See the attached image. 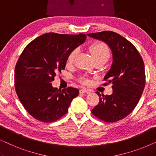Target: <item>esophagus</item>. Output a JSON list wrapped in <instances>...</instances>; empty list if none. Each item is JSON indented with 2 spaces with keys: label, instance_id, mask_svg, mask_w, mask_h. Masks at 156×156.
<instances>
[{
  "label": "esophagus",
  "instance_id": "obj_1",
  "mask_svg": "<svg viewBox=\"0 0 156 156\" xmlns=\"http://www.w3.org/2000/svg\"><path fill=\"white\" fill-rule=\"evenodd\" d=\"M80 93H87V94H89L91 93V91L89 90V89H87L85 88H83V89H81L80 90Z\"/></svg>",
  "mask_w": 156,
  "mask_h": 156
}]
</instances>
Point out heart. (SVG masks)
<instances>
[{
    "instance_id": "b5f03b06",
    "label": "heart",
    "mask_w": 156,
    "mask_h": 156,
    "mask_svg": "<svg viewBox=\"0 0 156 156\" xmlns=\"http://www.w3.org/2000/svg\"><path fill=\"white\" fill-rule=\"evenodd\" d=\"M90 52L92 54L95 61L97 60H105L107 61L110 57V50L108 47L105 43L103 42H95L93 43L89 48ZM79 53V49H74L71 52L69 53V56L67 57V65H73L75 61L76 57ZM79 82L83 84H89V80L86 76H82L79 79Z\"/></svg>"
}]
</instances>
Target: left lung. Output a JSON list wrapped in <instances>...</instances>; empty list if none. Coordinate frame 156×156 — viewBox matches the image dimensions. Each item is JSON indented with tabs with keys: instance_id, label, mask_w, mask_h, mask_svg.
<instances>
[{
	"instance_id": "obj_1",
	"label": "left lung",
	"mask_w": 156,
	"mask_h": 156,
	"mask_svg": "<svg viewBox=\"0 0 156 156\" xmlns=\"http://www.w3.org/2000/svg\"><path fill=\"white\" fill-rule=\"evenodd\" d=\"M104 41L112 49L113 63L104 80V86L112 84L111 95L100 94L99 103L91 110L94 116L106 123L120 121L133 112L146 84L144 62L131 42L113 31L87 34Z\"/></svg>"
}]
</instances>
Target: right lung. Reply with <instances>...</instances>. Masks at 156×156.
Returning a JSON list of instances; mask_svg holds the SVG:
<instances>
[{"label": "right lung", "mask_w": 156, "mask_h": 156, "mask_svg": "<svg viewBox=\"0 0 156 156\" xmlns=\"http://www.w3.org/2000/svg\"><path fill=\"white\" fill-rule=\"evenodd\" d=\"M86 35L48 33L25 47L15 68V89L29 114L37 120L52 123L67 114L79 89L59 90L51 84L65 68L69 53L86 39Z\"/></svg>", "instance_id": "right-lung-1"}]
</instances>
